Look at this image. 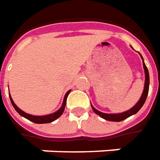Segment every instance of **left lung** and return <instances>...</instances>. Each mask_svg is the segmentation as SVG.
Returning a JSON list of instances; mask_svg holds the SVG:
<instances>
[{"instance_id":"obj_1","label":"left lung","mask_w":160,"mask_h":160,"mask_svg":"<svg viewBox=\"0 0 160 160\" xmlns=\"http://www.w3.org/2000/svg\"><path fill=\"white\" fill-rule=\"evenodd\" d=\"M140 56H141V54H140ZM141 58H142V56H141ZM143 66H144V72H145V82H144V92H143V94H142L140 100L138 102V103L135 105L134 107L132 108H130V110H128V111L123 112V113H120V114H105V113H102V112L98 111L97 109H95V108L91 105V107L93 108V110H94V113L97 114V115L100 116L101 117H102L103 119L108 120V121L121 122L139 111V109L143 107V105H144V102H145V100L147 98V95H148L149 92V84H150L149 72L148 69H147V67L145 66V64H144V59H143Z\"/></svg>"}]
</instances>
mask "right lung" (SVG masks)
Masks as SVG:
<instances>
[{
  "instance_id": "obj_1",
  "label": "right lung",
  "mask_w": 160,
  "mask_h": 160,
  "mask_svg": "<svg viewBox=\"0 0 160 160\" xmlns=\"http://www.w3.org/2000/svg\"><path fill=\"white\" fill-rule=\"evenodd\" d=\"M70 93V91H68L66 94L65 95V98H64V102H63V104H62L61 108L56 111L55 113H53V114H51V115H47V116H42V117H37V116H31V115H29V114H27L25 112L22 111L19 108L16 106L15 102H13V100H12L11 96H9V98H10V102H11L12 105H13V107L14 108L16 109V112L21 115L22 117H25L26 119H28V120H30V121L33 122L35 123H48V122H52L55 121L56 119H58V117H60L62 115V113L64 112L65 110V107H66V98H67V95L69 94Z\"/></svg>"
}]
</instances>
